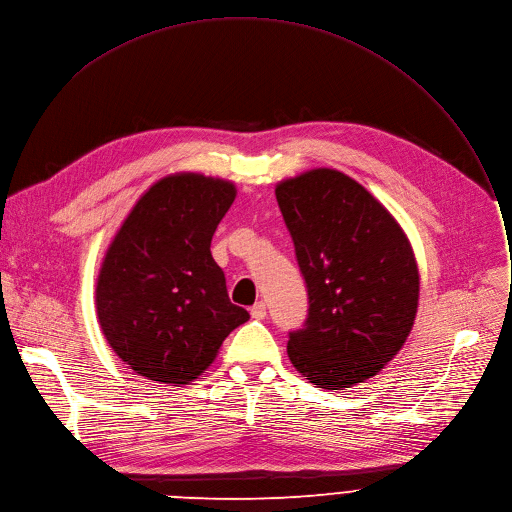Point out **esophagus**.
<instances>
[{
  "label": "esophagus",
  "instance_id": "obj_1",
  "mask_svg": "<svg viewBox=\"0 0 512 512\" xmlns=\"http://www.w3.org/2000/svg\"><path fill=\"white\" fill-rule=\"evenodd\" d=\"M265 304L263 302H257L253 308H251V316L255 318V320H263L265 318Z\"/></svg>",
  "mask_w": 512,
  "mask_h": 512
}]
</instances>
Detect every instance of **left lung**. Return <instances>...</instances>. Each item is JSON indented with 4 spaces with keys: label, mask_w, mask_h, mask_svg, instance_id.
I'll use <instances>...</instances> for the list:
<instances>
[{
    "label": "left lung",
    "mask_w": 512,
    "mask_h": 512,
    "mask_svg": "<svg viewBox=\"0 0 512 512\" xmlns=\"http://www.w3.org/2000/svg\"><path fill=\"white\" fill-rule=\"evenodd\" d=\"M308 288L288 357L322 390L374 378L406 343L421 277L398 220L349 175L318 167L275 185Z\"/></svg>",
    "instance_id": "left-lung-1"
}]
</instances>
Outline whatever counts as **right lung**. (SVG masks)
Instances as JSON below:
<instances>
[{
    "label": "right lung",
    "mask_w": 512,
    "mask_h": 512,
    "mask_svg": "<svg viewBox=\"0 0 512 512\" xmlns=\"http://www.w3.org/2000/svg\"><path fill=\"white\" fill-rule=\"evenodd\" d=\"M237 198L230 179L181 171L136 200L102 259L96 314L112 351L147 380L183 386L249 320L228 298L210 253L218 222Z\"/></svg>",
    "instance_id": "1"
}]
</instances>
